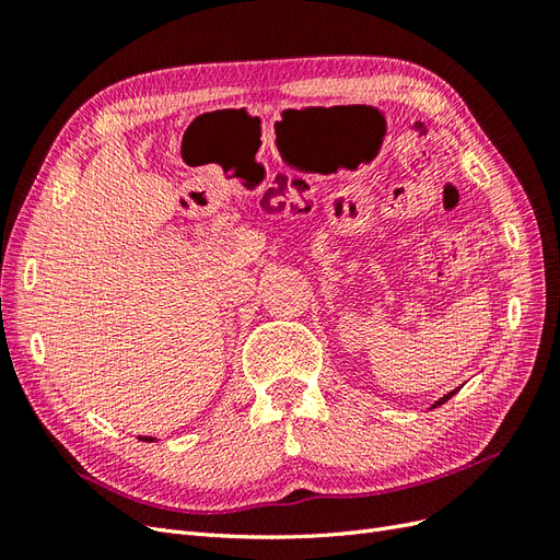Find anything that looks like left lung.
Returning <instances> with one entry per match:
<instances>
[{
	"label": "left lung",
	"instance_id": "left-lung-1",
	"mask_svg": "<svg viewBox=\"0 0 560 560\" xmlns=\"http://www.w3.org/2000/svg\"><path fill=\"white\" fill-rule=\"evenodd\" d=\"M455 393H457V389H453V393H448V395H446V397H442V399H439V401H436V404H434V406H439V404H444V401H448V399H451V397H453V395H455Z\"/></svg>",
	"mask_w": 560,
	"mask_h": 560
}]
</instances>
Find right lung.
I'll list each match as a JSON object with an SVG mask.
<instances>
[{
	"instance_id": "1",
	"label": "right lung",
	"mask_w": 560,
	"mask_h": 560,
	"mask_svg": "<svg viewBox=\"0 0 560 560\" xmlns=\"http://www.w3.org/2000/svg\"><path fill=\"white\" fill-rule=\"evenodd\" d=\"M142 439V442H154V439H151V436H140Z\"/></svg>"
}]
</instances>
